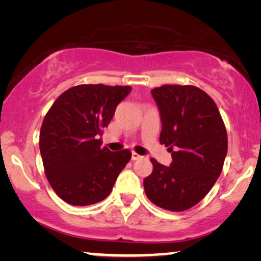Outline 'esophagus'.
Returning <instances> with one entry per match:
<instances>
[{"mask_svg":"<svg viewBox=\"0 0 261 261\" xmlns=\"http://www.w3.org/2000/svg\"><path fill=\"white\" fill-rule=\"evenodd\" d=\"M141 158H142V156L139 155L138 153L132 152V160H139V159H141Z\"/></svg>","mask_w":261,"mask_h":261,"instance_id":"34e87169","label":"esophagus"}]
</instances>
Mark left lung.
<instances>
[{
  "instance_id": "8db88e82",
  "label": "left lung",
  "mask_w": 261,
  "mask_h": 261,
  "mask_svg": "<svg viewBox=\"0 0 261 261\" xmlns=\"http://www.w3.org/2000/svg\"><path fill=\"white\" fill-rule=\"evenodd\" d=\"M162 119L160 144L172 155L170 166L151 159L153 171L144 179L146 196L170 212H184L212 190L222 171L228 139L213 98L194 85L154 88Z\"/></svg>"
}]
</instances>
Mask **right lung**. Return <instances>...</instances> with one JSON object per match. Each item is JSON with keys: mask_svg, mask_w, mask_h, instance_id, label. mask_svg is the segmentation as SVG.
I'll list each match as a JSON object with an SVG mask.
<instances>
[{"mask_svg": "<svg viewBox=\"0 0 261 261\" xmlns=\"http://www.w3.org/2000/svg\"><path fill=\"white\" fill-rule=\"evenodd\" d=\"M132 87L81 84L63 92L46 114L39 147L49 185L63 201L83 206L101 202L130 160L129 149L101 147L119 103Z\"/></svg>", "mask_w": 261, "mask_h": 261, "instance_id": "add662e5", "label": "right lung"}]
</instances>
